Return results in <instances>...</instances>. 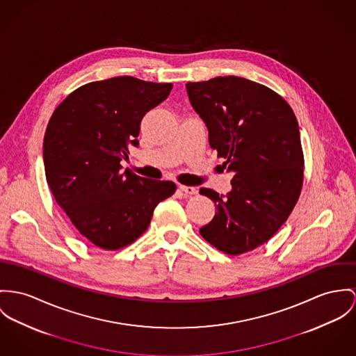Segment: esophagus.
<instances>
[{
    "instance_id": "esophagus-1",
    "label": "esophagus",
    "mask_w": 356,
    "mask_h": 356,
    "mask_svg": "<svg viewBox=\"0 0 356 356\" xmlns=\"http://www.w3.org/2000/svg\"><path fill=\"white\" fill-rule=\"evenodd\" d=\"M179 188H180V191L184 192L186 195H195V193H197V190H196L195 187H187V186H180Z\"/></svg>"
}]
</instances>
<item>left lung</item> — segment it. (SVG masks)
<instances>
[{
  "label": "left lung",
  "instance_id": "8db88e82",
  "mask_svg": "<svg viewBox=\"0 0 356 356\" xmlns=\"http://www.w3.org/2000/svg\"><path fill=\"white\" fill-rule=\"evenodd\" d=\"M192 108L232 179L226 195L202 188L217 207L202 237L227 254L267 243L293 211L303 181L297 118L270 88L236 76L186 85Z\"/></svg>",
  "mask_w": 356,
  "mask_h": 356
}]
</instances>
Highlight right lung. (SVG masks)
<instances>
[{"mask_svg": "<svg viewBox=\"0 0 356 356\" xmlns=\"http://www.w3.org/2000/svg\"><path fill=\"white\" fill-rule=\"evenodd\" d=\"M172 83L122 76L90 82L54 111L43 140V161L56 203L92 244L115 250L147 229L156 206L176 191L172 181L123 172L129 146H138L140 120L163 103Z\"/></svg>", "mask_w": 356, "mask_h": 356, "instance_id": "add662e5", "label": "right lung"}]
</instances>
